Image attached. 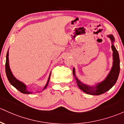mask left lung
<instances>
[{
	"instance_id": "8db88e82",
	"label": "left lung",
	"mask_w": 124,
	"mask_h": 124,
	"mask_svg": "<svg viewBox=\"0 0 124 124\" xmlns=\"http://www.w3.org/2000/svg\"><path fill=\"white\" fill-rule=\"evenodd\" d=\"M110 38L111 40H112V49L113 51V66L111 69V71L108 75V77L106 78L102 82L98 84L94 88L92 86H87L86 85H84L82 83H81L78 79L76 77L75 73V69H73V74L74 77H75L78 86L82 91H84L85 93H88L90 95H101L105 93L107 91H108L114 86L116 83L118 79V76H119V70H120V62H119V54L117 50L116 49L115 47L113 45V42H114V37L113 35H111L108 36Z\"/></svg>"
}]
</instances>
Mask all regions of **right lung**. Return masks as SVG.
Wrapping results in <instances>:
<instances>
[{
    "mask_svg": "<svg viewBox=\"0 0 124 124\" xmlns=\"http://www.w3.org/2000/svg\"><path fill=\"white\" fill-rule=\"evenodd\" d=\"M9 51V50H8ZM5 69H6V74L7 76V78H8V80H9V82L10 83L11 85H13L15 88H16L17 90H19L20 92L23 93H25V94H29V93H31V92H28L26 89V86L24 85L23 83L21 82L20 81H18L17 79H16L15 78L13 77V74H12L11 70H10V68H9V52L8 51L6 55V64H5ZM50 76L49 77L48 81H47V82L46 85V86H45V88H43V89H45L46 88V86L48 85L49 81L50 79Z\"/></svg>",
    "mask_w": 124,
    "mask_h": 124,
    "instance_id": "obj_1",
    "label": "right lung"
}]
</instances>
